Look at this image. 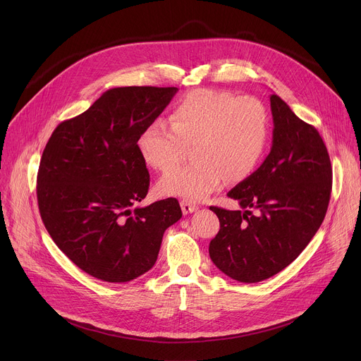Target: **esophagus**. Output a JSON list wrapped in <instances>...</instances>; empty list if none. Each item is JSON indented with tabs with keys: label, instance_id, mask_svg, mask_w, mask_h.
I'll return each mask as SVG.
<instances>
[{
	"label": "esophagus",
	"instance_id": "esophagus-1",
	"mask_svg": "<svg viewBox=\"0 0 361 361\" xmlns=\"http://www.w3.org/2000/svg\"><path fill=\"white\" fill-rule=\"evenodd\" d=\"M180 205H181V210H183V214H191L194 212H197V205L191 201H187V200H181L180 201Z\"/></svg>",
	"mask_w": 361,
	"mask_h": 361
}]
</instances>
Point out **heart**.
<instances>
[{
  "mask_svg": "<svg viewBox=\"0 0 361 361\" xmlns=\"http://www.w3.org/2000/svg\"><path fill=\"white\" fill-rule=\"evenodd\" d=\"M270 135L266 107L254 97L227 91L194 90L170 114L148 123L137 137L142 160L159 171H169L194 145L195 163L176 169L159 181L164 195L202 200L227 180L241 181L260 164Z\"/></svg>",
  "mask_w": 361,
  "mask_h": 361,
  "instance_id": "obj_1",
  "label": "heart"
}]
</instances>
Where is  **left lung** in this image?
Returning <instances> with one entry per match:
<instances>
[{"instance_id": "8db88e82", "label": "left lung", "mask_w": 361, "mask_h": 361, "mask_svg": "<svg viewBox=\"0 0 361 361\" xmlns=\"http://www.w3.org/2000/svg\"><path fill=\"white\" fill-rule=\"evenodd\" d=\"M270 154L227 192L243 212L210 207L220 220L210 259L240 283L263 281L291 264L320 228L330 201L333 171L319 131L279 95H270Z\"/></svg>"}]
</instances>
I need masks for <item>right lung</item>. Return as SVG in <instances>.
<instances>
[{"label": "right lung", "mask_w": 361, "mask_h": 361, "mask_svg": "<svg viewBox=\"0 0 361 361\" xmlns=\"http://www.w3.org/2000/svg\"><path fill=\"white\" fill-rule=\"evenodd\" d=\"M177 87H117L51 134L39 161L37 198L42 223L87 274L127 283L156 264L164 231L183 213L176 198H145L149 174L137 148Z\"/></svg>", "instance_id": "1"}]
</instances>
